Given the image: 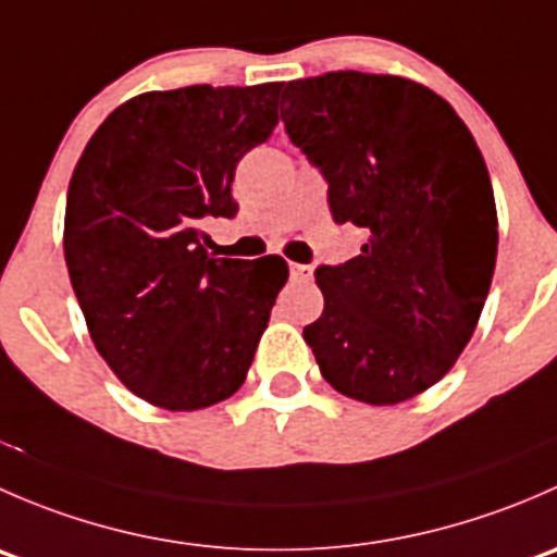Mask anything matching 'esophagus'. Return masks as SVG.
I'll return each instance as SVG.
<instances>
[{"mask_svg":"<svg viewBox=\"0 0 557 557\" xmlns=\"http://www.w3.org/2000/svg\"><path fill=\"white\" fill-rule=\"evenodd\" d=\"M288 272H290V280H294V283H307V280L312 277V269L305 267V263H290Z\"/></svg>","mask_w":557,"mask_h":557,"instance_id":"obj_1","label":"esophagus"}]
</instances>
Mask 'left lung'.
I'll return each instance as SVG.
<instances>
[{
	"label": "left lung",
	"mask_w": 557,
	"mask_h": 557,
	"mask_svg": "<svg viewBox=\"0 0 557 557\" xmlns=\"http://www.w3.org/2000/svg\"><path fill=\"white\" fill-rule=\"evenodd\" d=\"M290 143L323 172L361 256L318 267L323 314L305 342L356 401H407L440 383L476 329L498 252L491 174L440 94L396 75L325 72L283 88Z\"/></svg>",
	"instance_id": "8db88e82"
}]
</instances>
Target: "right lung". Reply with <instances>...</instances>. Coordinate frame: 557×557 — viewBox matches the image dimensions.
Segmentation results:
<instances>
[{
  "mask_svg": "<svg viewBox=\"0 0 557 557\" xmlns=\"http://www.w3.org/2000/svg\"><path fill=\"white\" fill-rule=\"evenodd\" d=\"M283 83L148 91L104 117L66 194L64 258L99 356L134 396L194 412L245 383L280 256H207L201 223L234 218L239 159L277 126Z\"/></svg>",
  "mask_w": 557,
  "mask_h": 557,
  "instance_id": "obj_1",
  "label": "right lung"
}]
</instances>
